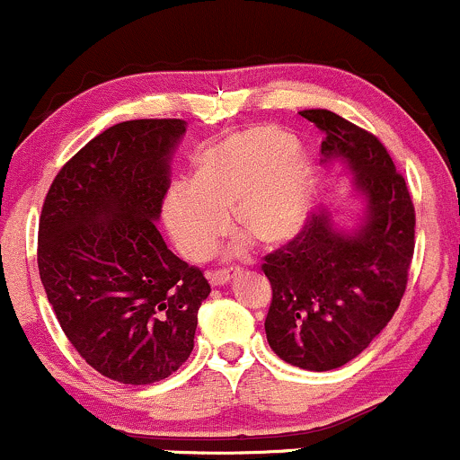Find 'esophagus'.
I'll list each match as a JSON object with an SVG mask.
<instances>
[{"mask_svg":"<svg viewBox=\"0 0 460 460\" xmlns=\"http://www.w3.org/2000/svg\"><path fill=\"white\" fill-rule=\"evenodd\" d=\"M237 274H240V268H226V270H212L208 274V279L214 288H220V285L229 283L231 279H235Z\"/></svg>","mask_w":460,"mask_h":460,"instance_id":"obj_1","label":"esophagus"}]
</instances>
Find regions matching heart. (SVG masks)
Returning a JSON list of instances; mask_svg holds the SVG:
<instances>
[{"label": "heart", "instance_id": "obj_1", "mask_svg": "<svg viewBox=\"0 0 460 460\" xmlns=\"http://www.w3.org/2000/svg\"><path fill=\"white\" fill-rule=\"evenodd\" d=\"M314 166L289 131L260 125L226 136L199 157L194 179L164 197V223L188 260H205L234 223L257 242L292 240L307 218Z\"/></svg>", "mask_w": 460, "mask_h": 460}]
</instances>
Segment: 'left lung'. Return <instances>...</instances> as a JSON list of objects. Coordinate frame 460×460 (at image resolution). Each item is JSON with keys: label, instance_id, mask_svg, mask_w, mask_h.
Here are the masks:
<instances>
[{"label": "left lung", "instance_id": "left-lung-1", "mask_svg": "<svg viewBox=\"0 0 460 460\" xmlns=\"http://www.w3.org/2000/svg\"><path fill=\"white\" fill-rule=\"evenodd\" d=\"M300 116L326 134L322 162H344L366 199L355 231L337 229L331 212H322L263 257L272 285L268 344L285 363L326 372L361 355L400 307L415 248V208L376 136L331 110Z\"/></svg>", "mask_w": 460, "mask_h": 460}]
</instances>
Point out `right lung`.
<instances>
[{"label": "right lung", "instance_id": "1", "mask_svg": "<svg viewBox=\"0 0 460 460\" xmlns=\"http://www.w3.org/2000/svg\"><path fill=\"white\" fill-rule=\"evenodd\" d=\"M181 119L125 120L60 168L39 223V272L88 366L123 385L171 376L194 348L208 279L157 231Z\"/></svg>", "mask_w": 460, "mask_h": 460}]
</instances>
